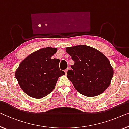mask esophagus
<instances>
[{
    "label": "esophagus",
    "mask_w": 129,
    "mask_h": 129,
    "mask_svg": "<svg viewBox=\"0 0 129 129\" xmlns=\"http://www.w3.org/2000/svg\"><path fill=\"white\" fill-rule=\"evenodd\" d=\"M68 70H69V68H67V69H66V70H65V74H67V72H68Z\"/></svg>",
    "instance_id": "34e87169"
}]
</instances>
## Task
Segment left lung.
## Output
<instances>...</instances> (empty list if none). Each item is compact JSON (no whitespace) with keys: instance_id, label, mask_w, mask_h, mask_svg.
Wrapping results in <instances>:
<instances>
[{"instance_id":"left-lung-1","label":"left lung","mask_w":129,"mask_h":129,"mask_svg":"<svg viewBox=\"0 0 129 129\" xmlns=\"http://www.w3.org/2000/svg\"><path fill=\"white\" fill-rule=\"evenodd\" d=\"M66 51L75 62L67 72V78L77 91L87 97H94L108 87L114 71L103 53L86 45L67 47Z\"/></svg>"}]
</instances>
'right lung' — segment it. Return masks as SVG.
<instances>
[{"instance_id": "1", "label": "right lung", "mask_w": 129, "mask_h": 129, "mask_svg": "<svg viewBox=\"0 0 129 129\" xmlns=\"http://www.w3.org/2000/svg\"><path fill=\"white\" fill-rule=\"evenodd\" d=\"M56 48L45 47L25 58L15 71V78L23 91L35 99H41L54 89L59 76L65 72L59 68L58 59H51Z\"/></svg>"}]
</instances>
